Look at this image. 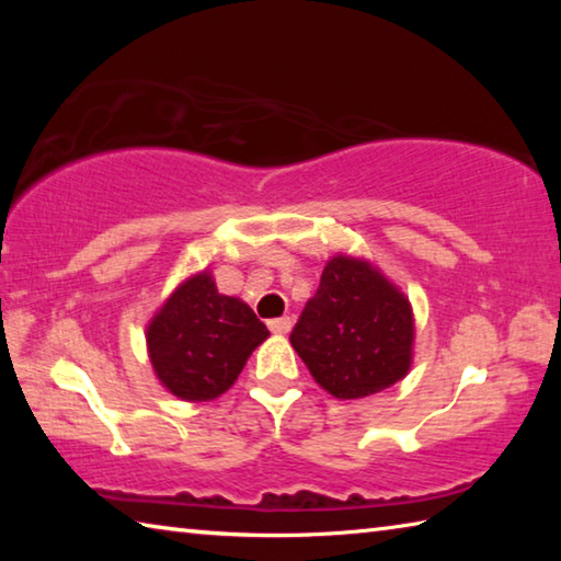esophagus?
<instances>
[{
	"label": "esophagus",
	"mask_w": 561,
	"mask_h": 561,
	"mask_svg": "<svg viewBox=\"0 0 561 561\" xmlns=\"http://www.w3.org/2000/svg\"><path fill=\"white\" fill-rule=\"evenodd\" d=\"M267 327L272 334H287V331L291 329V319L289 317H279V319H270Z\"/></svg>",
	"instance_id": "1"
}]
</instances>
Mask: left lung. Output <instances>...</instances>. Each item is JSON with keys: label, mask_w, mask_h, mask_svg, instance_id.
Returning <instances> with one entry per match:
<instances>
[{"label": "left lung", "mask_w": 561, "mask_h": 561, "mask_svg": "<svg viewBox=\"0 0 561 561\" xmlns=\"http://www.w3.org/2000/svg\"><path fill=\"white\" fill-rule=\"evenodd\" d=\"M413 334L405 294L371 262L336 254L289 341L324 391L351 401L401 381L413 360Z\"/></svg>", "instance_id": "1"}]
</instances>
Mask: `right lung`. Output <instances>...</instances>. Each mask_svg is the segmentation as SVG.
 Masks as SVG:
<instances>
[{"instance_id":"1","label":"right lung","mask_w":561,"mask_h":561,"mask_svg":"<svg viewBox=\"0 0 561 561\" xmlns=\"http://www.w3.org/2000/svg\"><path fill=\"white\" fill-rule=\"evenodd\" d=\"M267 336V327L242 299L217 291L210 272L180 284L146 331L158 381L193 403L222 396Z\"/></svg>"}]
</instances>
